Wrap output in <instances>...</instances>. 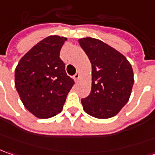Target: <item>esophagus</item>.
<instances>
[{
    "mask_svg": "<svg viewBox=\"0 0 155 155\" xmlns=\"http://www.w3.org/2000/svg\"><path fill=\"white\" fill-rule=\"evenodd\" d=\"M73 78H74V81H78V79L80 78V74L79 73H76L74 76H73Z\"/></svg>",
    "mask_w": 155,
    "mask_h": 155,
    "instance_id": "esophagus-1",
    "label": "esophagus"
}]
</instances>
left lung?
<instances>
[{"label":"left lung","mask_w":155,"mask_h":155,"mask_svg":"<svg viewBox=\"0 0 155 155\" xmlns=\"http://www.w3.org/2000/svg\"><path fill=\"white\" fill-rule=\"evenodd\" d=\"M78 42L92 64V89L87 98L81 99L83 110L99 119L112 117L130 97L134 84L131 64L103 41L87 37Z\"/></svg>","instance_id":"8db88e82"}]
</instances>
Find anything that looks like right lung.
<instances>
[{
	"label": "right lung",
	"instance_id": "add662e5",
	"mask_svg": "<svg viewBox=\"0 0 155 155\" xmlns=\"http://www.w3.org/2000/svg\"><path fill=\"white\" fill-rule=\"evenodd\" d=\"M67 38L49 36L19 60L15 68V87L24 106L45 119L60 113L74 80L68 76L60 51Z\"/></svg>",
	"mask_w": 155,
	"mask_h": 155
}]
</instances>
